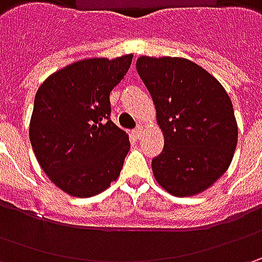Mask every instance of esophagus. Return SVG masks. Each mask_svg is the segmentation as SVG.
Wrapping results in <instances>:
<instances>
[{
    "label": "esophagus",
    "mask_w": 262,
    "mask_h": 262,
    "mask_svg": "<svg viewBox=\"0 0 262 262\" xmlns=\"http://www.w3.org/2000/svg\"><path fill=\"white\" fill-rule=\"evenodd\" d=\"M134 136L137 138H140V137L143 136V125H137V128L134 129Z\"/></svg>",
    "instance_id": "esophagus-1"
}]
</instances>
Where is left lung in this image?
<instances>
[{
  "label": "left lung",
  "mask_w": 262,
  "mask_h": 262,
  "mask_svg": "<svg viewBox=\"0 0 262 262\" xmlns=\"http://www.w3.org/2000/svg\"><path fill=\"white\" fill-rule=\"evenodd\" d=\"M165 136L151 160L156 181L176 196L211 186L230 165L237 143L233 106L222 84L185 58L137 59Z\"/></svg>",
  "instance_id": "8db88e82"
}]
</instances>
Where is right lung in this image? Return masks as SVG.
I'll return each instance as SVG.
<instances>
[{
    "mask_svg": "<svg viewBox=\"0 0 262 262\" xmlns=\"http://www.w3.org/2000/svg\"><path fill=\"white\" fill-rule=\"evenodd\" d=\"M131 61L133 55L78 61L37 89L30 143L43 172L71 195H96L121 173L129 140L111 121L109 95Z\"/></svg>",
    "mask_w": 262,
    "mask_h": 262,
    "instance_id": "obj_1",
    "label": "right lung"
}]
</instances>
